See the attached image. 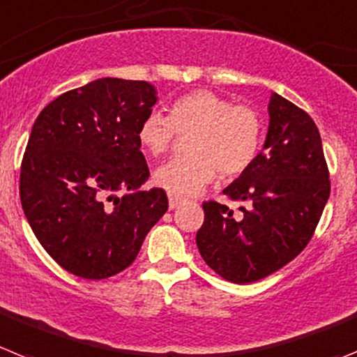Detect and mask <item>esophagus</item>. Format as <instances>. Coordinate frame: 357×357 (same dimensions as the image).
<instances>
[{"label": "esophagus", "mask_w": 357, "mask_h": 357, "mask_svg": "<svg viewBox=\"0 0 357 357\" xmlns=\"http://www.w3.org/2000/svg\"><path fill=\"white\" fill-rule=\"evenodd\" d=\"M168 200H169V208H175V207H178V205H181L182 202L185 200V198H184V196L172 195V192H169V195H168Z\"/></svg>", "instance_id": "esophagus-1"}]
</instances>
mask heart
<instances>
[{"mask_svg":"<svg viewBox=\"0 0 357 357\" xmlns=\"http://www.w3.org/2000/svg\"><path fill=\"white\" fill-rule=\"evenodd\" d=\"M264 123L255 107L234 104L214 91L196 90L176 99L168 116L146 114L138 127V143L146 153L159 157L172 149L176 134L188 136L185 150L157 168L155 182L172 195H196L215 175L234 178L257 159Z\"/></svg>","mask_w":357,"mask_h":357,"instance_id":"heart-1","label":"heart"}]
</instances>
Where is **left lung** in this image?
Instances as JSON below:
<instances>
[{
  "instance_id": "8db88e82",
  "label": "left lung",
  "mask_w": 357,
  "mask_h": 357,
  "mask_svg": "<svg viewBox=\"0 0 357 357\" xmlns=\"http://www.w3.org/2000/svg\"><path fill=\"white\" fill-rule=\"evenodd\" d=\"M223 192L248 207L238 208V218L227 205L204 202L205 221L196 246L212 271L244 285L294 260L313 237L331 192L312 116L273 93L264 150Z\"/></svg>"
}]
</instances>
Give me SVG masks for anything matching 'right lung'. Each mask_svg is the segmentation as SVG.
I'll list each match as a JSON object with an SVG mask.
<instances>
[{"label":"right lung","instance_id":"obj_1","mask_svg":"<svg viewBox=\"0 0 357 357\" xmlns=\"http://www.w3.org/2000/svg\"><path fill=\"white\" fill-rule=\"evenodd\" d=\"M155 102L146 81L102 77L61 93L35 120L21 165L22 211L68 273H122L168 211L162 189L139 191L150 172L138 127ZM119 190L130 192L114 197Z\"/></svg>","mask_w":357,"mask_h":357}]
</instances>
